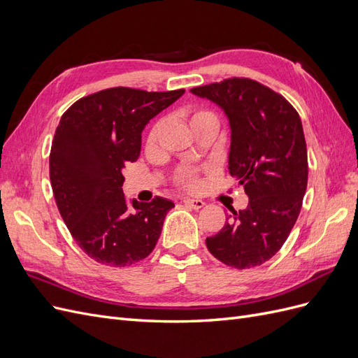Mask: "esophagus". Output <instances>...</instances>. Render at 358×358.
<instances>
[{
	"label": "esophagus",
	"instance_id": "1",
	"mask_svg": "<svg viewBox=\"0 0 358 358\" xmlns=\"http://www.w3.org/2000/svg\"><path fill=\"white\" fill-rule=\"evenodd\" d=\"M183 204H185L187 208H189V209L199 210V209H201L203 206H204V201L203 200H197V199H187V200H183Z\"/></svg>",
	"mask_w": 358,
	"mask_h": 358
}]
</instances>
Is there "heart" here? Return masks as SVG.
Listing matches in <instances>:
<instances>
[{
	"mask_svg": "<svg viewBox=\"0 0 358 358\" xmlns=\"http://www.w3.org/2000/svg\"><path fill=\"white\" fill-rule=\"evenodd\" d=\"M188 119L191 127H197L206 121H216V116L208 110V109H189L188 110ZM161 131V122H157L152 128H150L148 136V146L154 148L158 142V136ZM201 169L196 167H178L173 173V182L178 188L187 189V191H197L201 187Z\"/></svg>",
	"mask_w": 358,
	"mask_h": 358,
	"instance_id": "obj_1",
	"label": "heart"
}]
</instances>
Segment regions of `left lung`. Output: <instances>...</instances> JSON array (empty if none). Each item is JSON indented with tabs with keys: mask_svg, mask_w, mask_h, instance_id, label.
<instances>
[{
	"mask_svg": "<svg viewBox=\"0 0 358 358\" xmlns=\"http://www.w3.org/2000/svg\"><path fill=\"white\" fill-rule=\"evenodd\" d=\"M191 92L221 106L229 116V170L249 197L248 208L233 212L206 246L227 266H262L288 239L306 192L308 150L300 116L285 96L248 78Z\"/></svg>",
	"mask_w": 358,
	"mask_h": 358,
	"instance_id": "left-lung-1",
	"label": "left lung"
}]
</instances>
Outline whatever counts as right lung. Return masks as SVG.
<instances>
[{
    "label": "right lung",
    "mask_w": 358,
    "mask_h": 358,
    "mask_svg": "<svg viewBox=\"0 0 358 358\" xmlns=\"http://www.w3.org/2000/svg\"><path fill=\"white\" fill-rule=\"evenodd\" d=\"M183 92L116 86L64 112L49 155L52 191L73 239L96 263L131 266L154 251L175 204L128 200L122 173L138 159L145 125Z\"/></svg>",
    "instance_id": "right-lung-1"
}]
</instances>
